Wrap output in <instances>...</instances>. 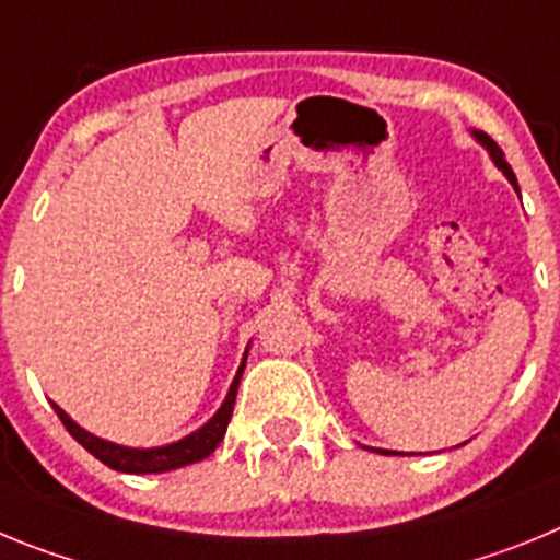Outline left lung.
Listing matches in <instances>:
<instances>
[{
  "label": "left lung",
  "mask_w": 560,
  "mask_h": 560,
  "mask_svg": "<svg viewBox=\"0 0 560 560\" xmlns=\"http://www.w3.org/2000/svg\"><path fill=\"white\" fill-rule=\"evenodd\" d=\"M474 137H477V142H479V145H485V148H488V153H491V160L497 162V167H499V171H502L504 176H508V182H511V185L516 187V192H518L516 176H513L511 165H508V162H504V153H502V148H499L497 142H493L491 137H488V133H485V131H474ZM373 452H375V448H373ZM381 454H389V452H381Z\"/></svg>",
  "instance_id": "1"
}]
</instances>
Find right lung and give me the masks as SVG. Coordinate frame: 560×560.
I'll return each mask as SVG.
<instances>
[{
  "label": "right lung",
  "mask_w": 560,
  "mask_h": 560,
  "mask_svg": "<svg viewBox=\"0 0 560 560\" xmlns=\"http://www.w3.org/2000/svg\"><path fill=\"white\" fill-rule=\"evenodd\" d=\"M249 353V350H246ZM246 353L244 361H241V368H237V375L232 378L230 384V393H226L224 404L210 420H207L205 427L196 429L192 434L187 438L176 440V443H167V446L160 448H128V446H117V443H108V440L95 438L92 432L81 429L75 420L69 418L61 407H56L58 418L61 423L67 427V432L86 448L89 454H95L103 465L114 468V471H122V474H162V471H173V468H182V465H190V463H199V459L210 457L215 452L221 440H224L226 427H230V418H232V409H235V395H237V384H241V373L246 368Z\"/></svg>",
  "instance_id": "obj_1"
}]
</instances>
